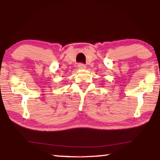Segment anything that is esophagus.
I'll return each instance as SVG.
<instances>
[{"mask_svg": "<svg viewBox=\"0 0 160 160\" xmlns=\"http://www.w3.org/2000/svg\"><path fill=\"white\" fill-rule=\"evenodd\" d=\"M78 68L82 69V70H83V69H85V68H86L85 65V64H83V63H79V64L78 65Z\"/></svg>", "mask_w": 160, "mask_h": 160, "instance_id": "obj_1", "label": "esophagus"}]
</instances>
